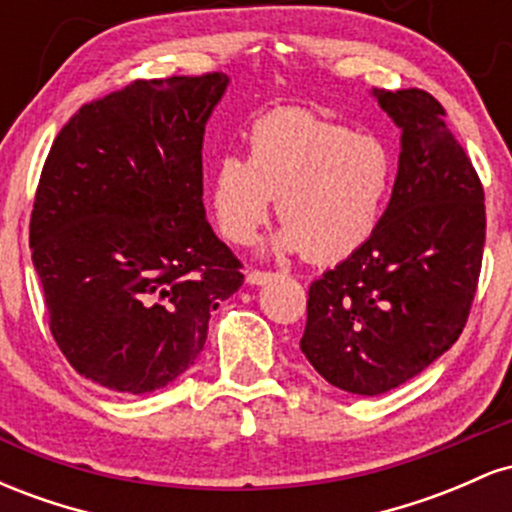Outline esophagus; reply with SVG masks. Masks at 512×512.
<instances>
[{
  "instance_id": "obj_1",
  "label": "esophagus",
  "mask_w": 512,
  "mask_h": 512,
  "mask_svg": "<svg viewBox=\"0 0 512 512\" xmlns=\"http://www.w3.org/2000/svg\"><path fill=\"white\" fill-rule=\"evenodd\" d=\"M272 276L274 274L267 272V269H250L245 279H248V284H252V286H260V284H267V281L272 279Z\"/></svg>"
}]
</instances>
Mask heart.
<instances>
[{"label":"heart","instance_id":"b5f03b06","mask_svg":"<svg viewBox=\"0 0 512 512\" xmlns=\"http://www.w3.org/2000/svg\"><path fill=\"white\" fill-rule=\"evenodd\" d=\"M395 178L397 161L385 139L308 110L281 108L250 127L248 156L231 151L216 158L211 209L223 236L248 245L279 197L284 228L274 248L334 264L375 236Z\"/></svg>","mask_w":512,"mask_h":512}]
</instances>
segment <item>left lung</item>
Returning a JSON list of instances; mask_svg holds the SVG:
<instances>
[{
    "label": "left lung",
    "instance_id": "left-lung-1",
    "mask_svg": "<svg viewBox=\"0 0 512 512\" xmlns=\"http://www.w3.org/2000/svg\"><path fill=\"white\" fill-rule=\"evenodd\" d=\"M402 129L392 199L375 236L308 291L301 351L327 383L383 395L457 342L477 293L484 187L445 110L421 88L373 91Z\"/></svg>",
    "mask_w": 512,
    "mask_h": 512
}]
</instances>
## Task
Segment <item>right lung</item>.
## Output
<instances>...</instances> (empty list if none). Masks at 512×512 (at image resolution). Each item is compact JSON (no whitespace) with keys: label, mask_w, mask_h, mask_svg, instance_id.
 Returning a JSON list of instances; mask_svg holds the SVG:
<instances>
[{"label":"right lung","mask_w":512,"mask_h":512,"mask_svg":"<svg viewBox=\"0 0 512 512\" xmlns=\"http://www.w3.org/2000/svg\"><path fill=\"white\" fill-rule=\"evenodd\" d=\"M228 76L137 79L81 105L52 142L31 214L50 332L76 373L127 395L166 387L243 286L204 219L202 139Z\"/></svg>","instance_id":"obj_1"}]
</instances>
